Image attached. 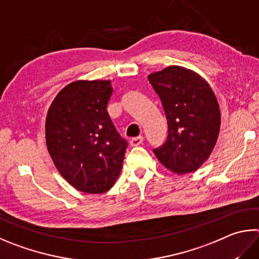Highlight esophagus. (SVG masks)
I'll use <instances>...</instances> for the list:
<instances>
[{"mask_svg": "<svg viewBox=\"0 0 259 259\" xmlns=\"http://www.w3.org/2000/svg\"><path fill=\"white\" fill-rule=\"evenodd\" d=\"M144 142V137L143 136H139V137H135L130 140V145L131 146H139L142 145Z\"/></svg>", "mask_w": 259, "mask_h": 259, "instance_id": "esophagus-1", "label": "esophagus"}]
</instances>
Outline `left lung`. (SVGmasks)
I'll return each instance as SVG.
<instances>
[{"mask_svg":"<svg viewBox=\"0 0 259 259\" xmlns=\"http://www.w3.org/2000/svg\"><path fill=\"white\" fill-rule=\"evenodd\" d=\"M148 80L161 98L168 135L154 154L176 175L195 172L207 161L218 142L221 112L209 83L180 65L153 72Z\"/></svg>","mask_w":259,"mask_h":259,"instance_id":"1","label":"left lung"}]
</instances>
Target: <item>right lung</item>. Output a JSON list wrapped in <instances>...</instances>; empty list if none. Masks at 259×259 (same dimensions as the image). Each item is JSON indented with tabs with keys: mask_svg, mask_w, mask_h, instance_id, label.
Instances as JSON below:
<instances>
[{
	"mask_svg": "<svg viewBox=\"0 0 259 259\" xmlns=\"http://www.w3.org/2000/svg\"><path fill=\"white\" fill-rule=\"evenodd\" d=\"M112 94L111 80L73 81L61 89L46 115V146L54 165L86 194L113 187L128 146L106 110Z\"/></svg>",
	"mask_w": 259,
	"mask_h": 259,
	"instance_id": "add662e5",
	"label": "right lung"
}]
</instances>
